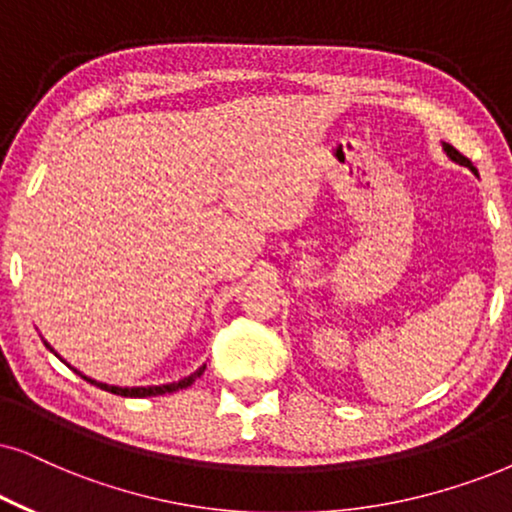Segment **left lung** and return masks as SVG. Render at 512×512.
<instances>
[{
	"instance_id": "1",
	"label": "left lung",
	"mask_w": 512,
	"mask_h": 512,
	"mask_svg": "<svg viewBox=\"0 0 512 512\" xmlns=\"http://www.w3.org/2000/svg\"><path fill=\"white\" fill-rule=\"evenodd\" d=\"M442 146H444V153H446V155H449V158H451V160H454V163H458V165H463V167H468V170H472V172H475V174H477V170H475V165H472V163H470V160H468V158H465V155H461V153H458L454 146H451V144H442Z\"/></svg>"
}]
</instances>
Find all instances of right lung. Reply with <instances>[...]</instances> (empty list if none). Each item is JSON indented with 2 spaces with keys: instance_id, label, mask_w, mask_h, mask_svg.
<instances>
[{
  "instance_id": "1",
  "label": "right lung",
  "mask_w": 512,
  "mask_h": 512,
  "mask_svg": "<svg viewBox=\"0 0 512 512\" xmlns=\"http://www.w3.org/2000/svg\"><path fill=\"white\" fill-rule=\"evenodd\" d=\"M44 345H47L49 352H54V347H51L47 340H44ZM54 354H56V352H54ZM56 357H58V354H56ZM61 361H63V359H61ZM68 366H70V364H68ZM70 368H73V366H70ZM73 371H75L77 375H82L80 371H77V368H73ZM203 371H205V366H200L198 371H193L191 375H186V378L177 380V383H167V385H148V387H118V385H106V383H99V380L87 378V375H82V378L87 380V383H92V385H96V387H101V390H106V392H111V394H120V397H158V394H170V392L184 390V387L193 385V383H196V378H200V375H203Z\"/></svg>"
}]
</instances>
